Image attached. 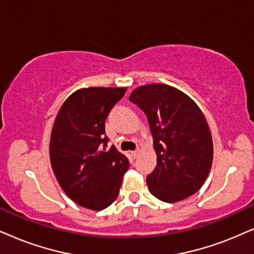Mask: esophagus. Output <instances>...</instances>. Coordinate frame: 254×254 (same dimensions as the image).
I'll return each mask as SVG.
<instances>
[{"label": "esophagus", "mask_w": 254, "mask_h": 254, "mask_svg": "<svg viewBox=\"0 0 254 254\" xmlns=\"http://www.w3.org/2000/svg\"><path fill=\"white\" fill-rule=\"evenodd\" d=\"M140 153H141V150H140V148H137L136 151L131 152V155H132V158H133V159H136V158L139 157V154H140Z\"/></svg>", "instance_id": "esophagus-1"}]
</instances>
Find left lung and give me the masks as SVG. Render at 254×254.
Returning <instances> with one entry per match:
<instances>
[{
  "label": "left lung",
  "instance_id": "8db88e82",
  "mask_svg": "<svg viewBox=\"0 0 254 254\" xmlns=\"http://www.w3.org/2000/svg\"><path fill=\"white\" fill-rule=\"evenodd\" d=\"M129 100L146 114L157 166L146 182L159 200L174 203L195 194L212 165L214 146L200 107L178 88L151 83L132 90Z\"/></svg>",
  "mask_w": 254,
  "mask_h": 254
}]
</instances>
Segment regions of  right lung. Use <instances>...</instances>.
<instances>
[{
    "mask_svg": "<svg viewBox=\"0 0 254 254\" xmlns=\"http://www.w3.org/2000/svg\"><path fill=\"white\" fill-rule=\"evenodd\" d=\"M127 88L88 87L67 97L54 120L50 160L57 181L70 200L100 211L116 200L129 159L107 148L104 130L111 108Z\"/></svg>",
    "mask_w": 254,
    "mask_h": 254,
    "instance_id": "1",
    "label": "right lung"
}]
</instances>
